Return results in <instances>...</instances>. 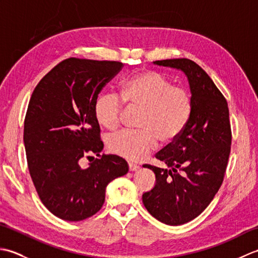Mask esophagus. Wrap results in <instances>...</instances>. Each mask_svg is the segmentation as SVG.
<instances>
[{
    "label": "esophagus",
    "instance_id": "1",
    "mask_svg": "<svg viewBox=\"0 0 258 258\" xmlns=\"http://www.w3.org/2000/svg\"><path fill=\"white\" fill-rule=\"evenodd\" d=\"M128 169H130V172H134V171H138L139 169V166L136 165V164H133V163H128Z\"/></svg>",
    "mask_w": 258,
    "mask_h": 258
}]
</instances>
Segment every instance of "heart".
I'll use <instances>...</instances> for the list:
<instances>
[{
    "instance_id": "heart-1",
    "label": "heart",
    "mask_w": 258,
    "mask_h": 258,
    "mask_svg": "<svg viewBox=\"0 0 258 258\" xmlns=\"http://www.w3.org/2000/svg\"><path fill=\"white\" fill-rule=\"evenodd\" d=\"M124 105L142 108L138 132L120 131L109 135L107 150L114 155L139 162L155 149L157 141L169 144L183 133L193 112V97L182 86L155 71L135 73L124 81L119 96L105 92L96 98L94 113L106 130L118 127Z\"/></svg>"
}]
</instances>
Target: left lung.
Instances as JSON below:
<instances>
[{
    "label": "left lung",
    "instance_id": "left-lung-1",
    "mask_svg": "<svg viewBox=\"0 0 258 258\" xmlns=\"http://www.w3.org/2000/svg\"><path fill=\"white\" fill-rule=\"evenodd\" d=\"M154 63L182 70L193 97L183 133L155 155L169 169L143 165L156 176L154 187L142 197L144 206L156 220L177 226L199 216L220 189L231 153V122L226 98L199 64L188 58Z\"/></svg>",
    "mask_w": 258,
    "mask_h": 258
}]
</instances>
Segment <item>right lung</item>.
I'll use <instances>...</instances> for the list:
<instances>
[{"instance_id":"add662e5","label":"right lung","mask_w":258,"mask_h":258,"mask_svg":"<svg viewBox=\"0 0 258 258\" xmlns=\"http://www.w3.org/2000/svg\"><path fill=\"white\" fill-rule=\"evenodd\" d=\"M116 61L70 57L54 67L32 93L24 119L27 167L43 204L64 221L94 215L109 182L128 172L116 155H100L101 130L94 113L98 93L122 68ZM100 157L89 168L81 160Z\"/></svg>"}]
</instances>
